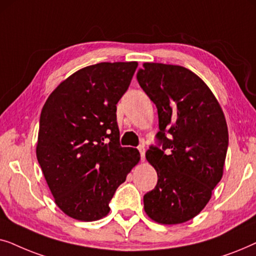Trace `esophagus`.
<instances>
[{
  "label": "esophagus",
  "instance_id": "obj_1",
  "mask_svg": "<svg viewBox=\"0 0 256 256\" xmlns=\"http://www.w3.org/2000/svg\"><path fill=\"white\" fill-rule=\"evenodd\" d=\"M138 152H140V154H141V160H144V154H146V149H144V146H143V144H141V146H138Z\"/></svg>",
  "mask_w": 256,
  "mask_h": 256
}]
</instances>
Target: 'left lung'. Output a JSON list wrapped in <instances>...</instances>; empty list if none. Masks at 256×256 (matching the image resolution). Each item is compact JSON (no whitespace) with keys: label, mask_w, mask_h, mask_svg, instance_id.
Returning <instances> with one entry per match:
<instances>
[{"label":"left lung","mask_w":256,"mask_h":256,"mask_svg":"<svg viewBox=\"0 0 256 256\" xmlns=\"http://www.w3.org/2000/svg\"><path fill=\"white\" fill-rule=\"evenodd\" d=\"M138 82L156 104L157 146L146 152L157 184L143 197L144 211L163 225L194 218L222 177L228 130L208 85L178 65L144 62Z\"/></svg>","instance_id":"obj_1"}]
</instances>
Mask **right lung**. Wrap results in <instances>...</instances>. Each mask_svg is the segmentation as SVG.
I'll return each mask as SVG.
<instances>
[{"label":"right lung","instance_id":"add662e5","mask_svg":"<svg viewBox=\"0 0 256 256\" xmlns=\"http://www.w3.org/2000/svg\"><path fill=\"white\" fill-rule=\"evenodd\" d=\"M138 62H99L64 80L40 118L37 160L54 202L65 214L96 222L110 212L116 188L140 160L121 146L116 104Z\"/></svg>","mask_w":256,"mask_h":256}]
</instances>
